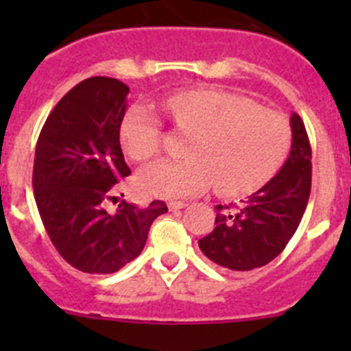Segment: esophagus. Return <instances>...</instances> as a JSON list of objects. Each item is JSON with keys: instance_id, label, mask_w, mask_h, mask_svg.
Instances as JSON below:
<instances>
[{"instance_id": "obj_1", "label": "esophagus", "mask_w": 351, "mask_h": 351, "mask_svg": "<svg viewBox=\"0 0 351 351\" xmlns=\"http://www.w3.org/2000/svg\"><path fill=\"white\" fill-rule=\"evenodd\" d=\"M186 206H188V202H181V200H179V202H169V209H170V210L184 209Z\"/></svg>"}]
</instances>
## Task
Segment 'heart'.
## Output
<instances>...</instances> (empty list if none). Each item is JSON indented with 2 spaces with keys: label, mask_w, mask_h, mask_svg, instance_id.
I'll list each match as a JSON object with an SVG mask.
<instances>
[{
  "label": "heart",
  "mask_w": 351,
  "mask_h": 351,
  "mask_svg": "<svg viewBox=\"0 0 351 351\" xmlns=\"http://www.w3.org/2000/svg\"><path fill=\"white\" fill-rule=\"evenodd\" d=\"M165 112L191 135L186 161H161L138 176L144 193L182 198L214 184L223 197H244L280 172L291 149V126L283 114L221 89H190L169 96ZM123 151L144 163L160 153V123L144 108H132L119 132Z\"/></svg>",
  "instance_id": "obj_1"
}]
</instances>
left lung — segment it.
<instances>
[{
    "mask_svg": "<svg viewBox=\"0 0 351 351\" xmlns=\"http://www.w3.org/2000/svg\"><path fill=\"white\" fill-rule=\"evenodd\" d=\"M291 149L285 165L243 206H218L214 230L198 241L204 255L230 271L263 267L295 234L311 193V145L291 114Z\"/></svg>",
    "mask_w": 351,
    "mask_h": 351,
    "instance_id": "obj_1",
    "label": "left lung"
}]
</instances>
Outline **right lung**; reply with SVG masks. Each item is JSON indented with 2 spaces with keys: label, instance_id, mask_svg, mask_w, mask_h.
<instances>
[{
  "label": "right lung",
  "instance_id": "1",
  "mask_svg": "<svg viewBox=\"0 0 351 351\" xmlns=\"http://www.w3.org/2000/svg\"><path fill=\"white\" fill-rule=\"evenodd\" d=\"M130 88L110 77L79 82L49 114L35 151L33 188L40 218L56 250L88 274H112L137 258L167 204L145 209L105 204L130 176L119 144Z\"/></svg>",
  "mask_w": 351,
  "mask_h": 351
}]
</instances>
